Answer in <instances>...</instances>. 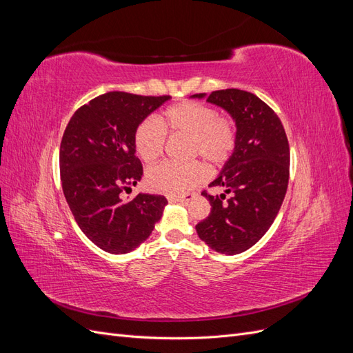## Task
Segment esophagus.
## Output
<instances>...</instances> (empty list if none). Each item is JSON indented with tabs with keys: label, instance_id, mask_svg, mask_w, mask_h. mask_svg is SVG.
I'll use <instances>...</instances> for the list:
<instances>
[{
	"label": "esophagus",
	"instance_id": "obj_1",
	"mask_svg": "<svg viewBox=\"0 0 353 353\" xmlns=\"http://www.w3.org/2000/svg\"><path fill=\"white\" fill-rule=\"evenodd\" d=\"M196 197L194 193H187L183 196H169L168 200L169 201H179V203H188L190 200H193Z\"/></svg>",
	"mask_w": 353,
	"mask_h": 353
}]
</instances>
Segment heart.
<instances>
[{
  "label": "heart",
  "instance_id": "1",
  "mask_svg": "<svg viewBox=\"0 0 353 353\" xmlns=\"http://www.w3.org/2000/svg\"><path fill=\"white\" fill-rule=\"evenodd\" d=\"M153 121H143L134 131V147L144 162H154L162 156L165 135L185 137L187 159L200 157L212 168L230 162L237 147V125L230 116L218 114L212 105L199 101H183L169 105ZM208 178V168L201 162L187 165L159 163L148 169L145 183L152 191L168 196L185 194Z\"/></svg>",
  "mask_w": 353,
  "mask_h": 353
}]
</instances>
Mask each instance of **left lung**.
Here are the masks:
<instances>
[{
    "mask_svg": "<svg viewBox=\"0 0 353 353\" xmlns=\"http://www.w3.org/2000/svg\"><path fill=\"white\" fill-rule=\"evenodd\" d=\"M208 101L221 105L236 121L237 147L209 185L225 188V193L212 196L201 191L212 209L196 231L215 252L237 254L263 237L283 205L290 175V147L280 117L254 94L219 90L210 92Z\"/></svg>",
    "mask_w": 353,
    "mask_h": 353,
    "instance_id": "8db88e82",
    "label": "left lung"
}]
</instances>
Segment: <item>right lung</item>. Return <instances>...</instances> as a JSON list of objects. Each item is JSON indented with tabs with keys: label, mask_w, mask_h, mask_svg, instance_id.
Listing matches in <instances>:
<instances>
[{
	"label": "right lung",
	"mask_w": 353,
	"mask_h": 353,
	"mask_svg": "<svg viewBox=\"0 0 353 353\" xmlns=\"http://www.w3.org/2000/svg\"><path fill=\"white\" fill-rule=\"evenodd\" d=\"M170 95L112 91L74 112L60 144L63 193L74 221L95 245L114 254L138 248L162 216L166 197L123 200L143 176L134 131Z\"/></svg>",
	"instance_id": "1"
}]
</instances>
